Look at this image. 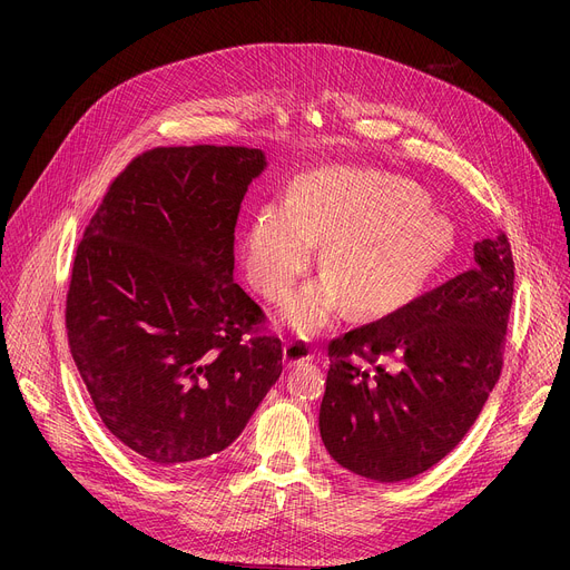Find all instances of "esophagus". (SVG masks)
<instances>
[{"instance_id":"34e87169","label":"esophagus","mask_w":570,"mask_h":570,"mask_svg":"<svg viewBox=\"0 0 570 570\" xmlns=\"http://www.w3.org/2000/svg\"><path fill=\"white\" fill-rule=\"evenodd\" d=\"M314 348L303 342V340H293L288 344H284V363L286 365H297V363H307L314 361Z\"/></svg>"}]
</instances>
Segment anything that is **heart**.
<instances>
[{"instance_id":"obj_1","label":"heart","mask_w":570,"mask_h":570,"mask_svg":"<svg viewBox=\"0 0 570 570\" xmlns=\"http://www.w3.org/2000/svg\"><path fill=\"white\" fill-rule=\"evenodd\" d=\"M325 245V277L297 291L286 321L316 335L344 307L387 316L421 295L451 258L455 228L400 177L325 168L297 179L286 205H265L243 233V265L252 288L282 303Z\"/></svg>"}]
</instances>
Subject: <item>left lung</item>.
<instances>
[{
    "label": "left lung",
    "instance_id": "1",
    "mask_svg": "<svg viewBox=\"0 0 570 570\" xmlns=\"http://www.w3.org/2000/svg\"><path fill=\"white\" fill-rule=\"evenodd\" d=\"M473 258L466 273L327 344L318 430L344 469L406 481L475 423L501 374L515 265L505 233L475 243Z\"/></svg>",
    "mask_w": 570,
    "mask_h": 570
}]
</instances>
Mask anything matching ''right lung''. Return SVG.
<instances>
[{
    "instance_id": "right-lung-1",
    "label": "right lung",
    "mask_w": 570,
    "mask_h": 570,
    "mask_svg": "<svg viewBox=\"0 0 570 570\" xmlns=\"http://www.w3.org/2000/svg\"><path fill=\"white\" fill-rule=\"evenodd\" d=\"M263 168L252 147L147 149L76 249L73 363L101 423L155 466L224 451L282 374L279 337L233 282L239 203Z\"/></svg>"
}]
</instances>
